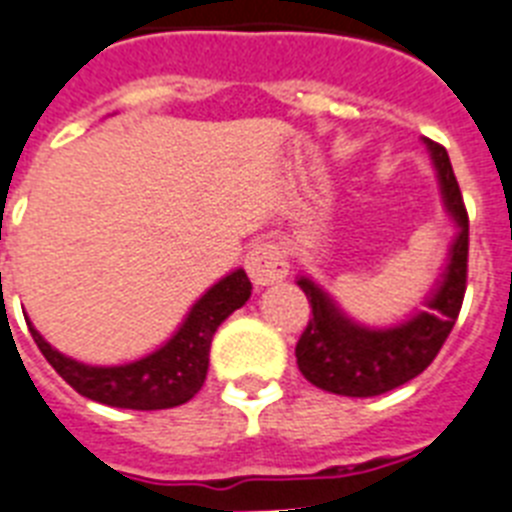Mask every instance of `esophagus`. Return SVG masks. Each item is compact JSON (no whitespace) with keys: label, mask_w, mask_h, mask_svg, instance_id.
<instances>
[{"label":"esophagus","mask_w":512,"mask_h":512,"mask_svg":"<svg viewBox=\"0 0 512 512\" xmlns=\"http://www.w3.org/2000/svg\"><path fill=\"white\" fill-rule=\"evenodd\" d=\"M247 273L255 286H270V283L286 278L289 263H286L278 244L257 242L247 252Z\"/></svg>","instance_id":"obj_1"}]
</instances>
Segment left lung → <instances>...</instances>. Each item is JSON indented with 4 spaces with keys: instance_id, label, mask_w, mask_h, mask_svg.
<instances>
[{
    "instance_id": "1",
    "label": "left lung",
    "mask_w": 512,
    "mask_h": 512,
    "mask_svg": "<svg viewBox=\"0 0 512 512\" xmlns=\"http://www.w3.org/2000/svg\"><path fill=\"white\" fill-rule=\"evenodd\" d=\"M424 145L435 163L442 203L458 229L450 244L448 265L432 294L424 299V309L393 328L359 325L312 278H299L296 283L307 294L312 317L296 343V364L320 390L369 398L406 385L435 362L458 320L468 276V213L448 150L427 137Z\"/></svg>"
}]
</instances>
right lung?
<instances>
[{"mask_svg": "<svg viewBox=\"0 0 512 512\" xmlns=\"http://www.w3.org/2000/svg\"><path fill=\"white\" fill-rule=\"evenodd\" d=\"M252 294V283L242 268L210 286L187 312L174 336L153 354L117 367H93L70 356L59 354L44 336L28 322L30 336L46 356V362L57 369L64 382H70L80 395L106 406L135 411H156L182 406L203 388L208 375L210 341L218 325L244 307Z\"/></svg>", "mask_w": 512, "mask_h": 512, "instance_id": "right-lung-1", "label": "right lung"}]
</instances>
